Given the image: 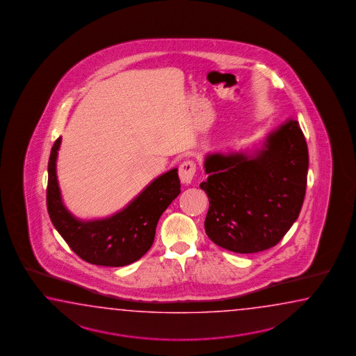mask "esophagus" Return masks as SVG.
Wrapping results in <instances>:
<instances>
[{"mask_svg": "<svg viewBox=\"0 0 356 356\" xmlns=\"http://www.w3.org/2000/svg\"><path fill=\"white\" fill-rule=\"evenodd\" d=\"M196 175V164L193 160H186L179 165V178L181 183L189 184Z\"/></svg>", "mask_w": 356, "mask_h": 356, "instance_id": "obj_1", "label": "esophagus"}]
</instances>
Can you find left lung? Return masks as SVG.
<instances>
[{"instance_id":"obj_1","label":"left lung","mask_w":356,"mask_h":356,"mask_svg":"<svg viewBox=\"0 0 356 356\" xmlns=\"http://www.w3.org/2000/svg\"><path fill=\"white\" fill-rule=\"evenodd\" d=\"M308 165L307 141L294 120L271 132L253 154H207L209 177L200 184L210 202L207 236L235 253L276 245L300 213Z\"/></svg>"}]
</instances>
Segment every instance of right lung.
Returning <instances> with one entry per match:
<instances>
[{"instance_id": "1", "label": "right lung", "mask_w": 356, "mask_h": 356, "mask_svg": "<svg viewBox=\"0 0 356 356\" xmlns=\"http://www.w3.org/2000/svg\"><path fill=\"white\" fill-rule=\"evenodd\" d=\"M60 137L48 161L47 209L51 221L70 248L91 265L121 267L144 256L154 242L161 213L181 193L178 169L158 177L117 213L106 219L80 220L62 202L56 175Z\"/></svg>"}]
</instances>
